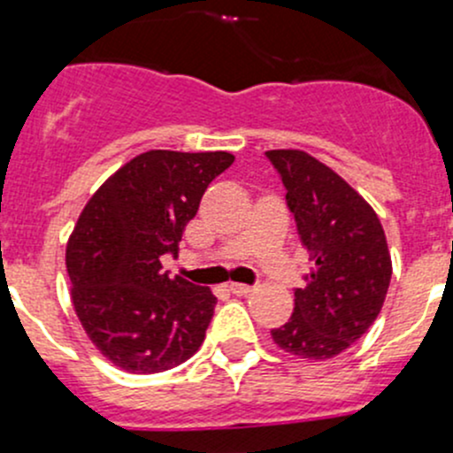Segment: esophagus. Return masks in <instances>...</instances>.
I'll return each mask as SVG.
<instances>
[{
  "label": "esophagus",
  "mask_w": 453,
  "mask_h": 453,
  "mask_svg": "<svg viewBox=\"0 0 453 453\" xmlns=\"http://www.w3.org/2000/svg\"><path fill=\"white\" fill-rule=\"evenodd\" d=\"M230 291L234 296H250L254 291V287H250V285H241V282H232L230 285Z\"/></svg>",
  "instance_id": "esophagus-1"
}]
</instances>
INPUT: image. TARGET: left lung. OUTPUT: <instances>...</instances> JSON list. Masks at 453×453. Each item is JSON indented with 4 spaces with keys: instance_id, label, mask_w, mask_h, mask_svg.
Here are the masks:
<instances>
[{
    "instance_id": "left-lung-1",
    "label": "left lung",
    "mask_w": 453,
    "mask_h": 453,
    "mask_svg": "<svg viewBox=\"0 0 453 453\" xmlns=\"http://www.w3.org/2000/svg\"><path fill=\"white\" fill-rule=\"evenodd\" d=\"M287 188L300 241L315 267L296 289L289 322L273 328V344L303 359L344 353L372 326L392 276L381 221L333 168L298 149L265 153Z\"/></svg>"
}]
</instances>
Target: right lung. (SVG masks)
I'll return each mask as SVG.
<instances>
[{
  "label": "right lung",
  "mask_w": 453,
  "mask_h": 453,
  "mask_svg": "<svg viewBox=\"0 0 453 453\" xmlns=\"http://www.w3.org/2000/svg\"><path fill=\"white\" fill-rule=\"evenodd\" d=\"M232 162L226 150H146L87 201L67 241L70 296L87 337L113 366L164 372L199 350L217 298L162 272V256L180 252L205 188Z\"/></svg>",
  "instance_id": "obj_1"
}]
</instances>
